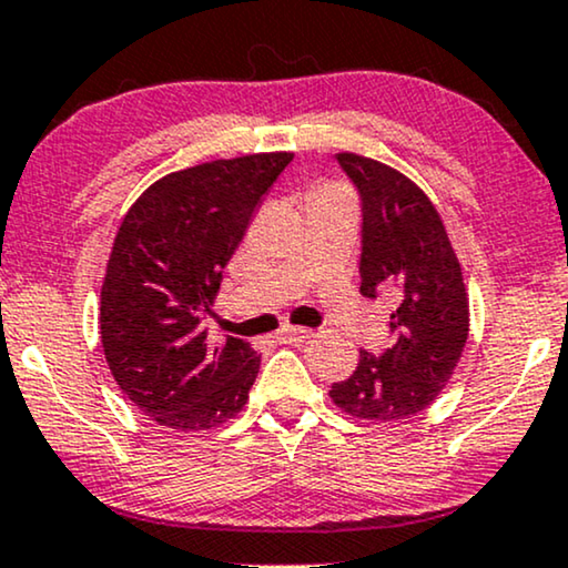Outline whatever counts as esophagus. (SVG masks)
<instances>
[{
	"mask_svg": "<svg viewBox=\"0 0 568 568\" xmlns=\"http://www.w3.org/2000/svg\"><path fill=\"white\" fill-rule=\"evenodd\" d=\"M305 338H311V331L300 326H284L276 331V342H284V344H300L305 342Z\"/></svg>",
	"mask_w": 568,
	"mask_h": 568,
	"instance_id": "1",
	"label": "esophagus"
}]
</instances>
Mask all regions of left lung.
Returning a JSON list of instances; mask_svg holds the SVG:
<instances>
[{
    "instance_id": "8db88e82",
    "label": "left lung",
    "mask_w": 568,
    "mask_h": 568,
    "mask_svg": "<svg viewBox=\"0 0 568 568\" xmlns=\"http://www.w3.org/2000/svg\"><path fill=\"white\" fill-rule=\"evenodd\" d=\"M359 195V292L392 294V347L359 349L331 399L352 417L396 423L428 409L459 363L469 331L462 268L436 205L415 182L381 161L336 153Z\"/></svg>"
}]
</instances>
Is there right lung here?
<instances>
[{
    "label": "right lung",
    "instance_id": "1",
    "mask_svg": "<svg viewBox=\"0 0 568 568\" xmlns=\"http://www.w3.org/2000/svg\"><path fill=\"white\" fill-rule=\"evenodd\" d=\"M292 153H255L153 182L116 232L101 286V344L124 396L172 430H209L245 407L261 355L211 344L203 318L255 205Z\"/></svg>",
    "mask_w": 568,
    "mask_h": 568
}]
</instances>
